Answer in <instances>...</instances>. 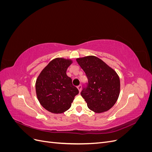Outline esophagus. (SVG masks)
I'll list each match as a JSON object with an SVG mask.
<instances>
[{
  "mask_svg": "<svg viewBox=\"0 0 152 152\" xmlns=\"http://www.w3.org/2000/svg\"><path fill=\"white\" fill-rule=\"evenodd\" d=\"M77 89H78V90H79V93H80V92L81 91V89H82V86H81V85L78 86H77Z\"/></svg>",
  "mask_w": 152,
  "mask_h": 152,
  "instance_id": "esophagus-1",
  "label": "esophagus"
}]
</instances>
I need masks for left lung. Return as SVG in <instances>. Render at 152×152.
<instances>
[{"label":"left lung","instance_id":"obj_1","mask_svg":"<svg viewBox=\"0 0 152 152\" xmlns=\"http://www.w3.org/2000/svg\"><path fill=\"white\" fill-rule=\"evenodd\" d=\"M88 82L80 94L87 107L95 113L107 112L116 103L120 93V79L112 68L102 59L89 56L77 58Z\"/></svg>","mask_w":152,"mask_h":152}]
</instances>
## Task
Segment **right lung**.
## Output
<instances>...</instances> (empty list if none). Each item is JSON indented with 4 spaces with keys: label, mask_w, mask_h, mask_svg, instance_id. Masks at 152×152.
Segmentation results:
<instances>
[{
    "label": "right lung",
    "mask_w": 152,
    "mask_h": 152,
    "mask_svg": "<svg viewBox=\"0 0 152 152\" xmlns=\"http://www.w3.org/2000/svg\"><path fill=\"white\" fill-rule=\"evenodd\" d=\"M72 63L70 59L55 58L50 61L37 79V97L42 107L54 113H61L70 108L79 90L72 85L66 70Z\"/></svg>",
    "instance_id": "right-lung-1"
}]
</instances>
